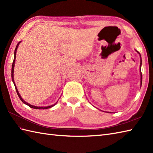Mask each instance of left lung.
I'll return each instance as SVG.
<instances>
[{"instance_id":"8db88e82","label":"left lung","mask_w":153,"mask_h":153,"mask_svg":"<svg viewBox=\"0 0 153 153\" xmlns=\"http://www.w3.org/2000/svg\"><path fill=\"white\" fill-rule=\"evenodd\" d=\"M137 53H139V54H140L139 53L138 51H137ZM140 56H141V55H140ZM141 64H140V72H141V84H142V73H141V64H142V62H141Z\"/></svg>"}]
</instances>
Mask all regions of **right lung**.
<instances>
[{
    "label": "right lung",
    "instance_id": "obj_1",
    "mask_svg": "<svg viewBox=\"0 0 153 153\" xmlns=\"http://www.w3.org/2000/svg\"><path fill=\"white\" fill-rule=\"evenodd\" d=\"M19 43H20V41L19 42V43H18V45H16V48H15V51H14V61H13V62H12V82H13V83H14V86H15V88H16V92H17V94H18V97H19V98L20 99V100H21L23 102H24V104H25V105H27V106H30V108H35V109H47V108H51V107H53V106H54L55 105H56V104L57 102H56V103H55L54 105H53L48 106H41V107H40V106H33V105H30V104L27 103V102H26L25 101H24V100L22 99V98L21 97L20 95H19V92H18V91L17 88H16V84H15V83H14V64H15L16 55V50H17V48H18V45H19Z\"/></svg>",
    "mask_w": 153,
    "mask_h": 153
}]
</instances>
